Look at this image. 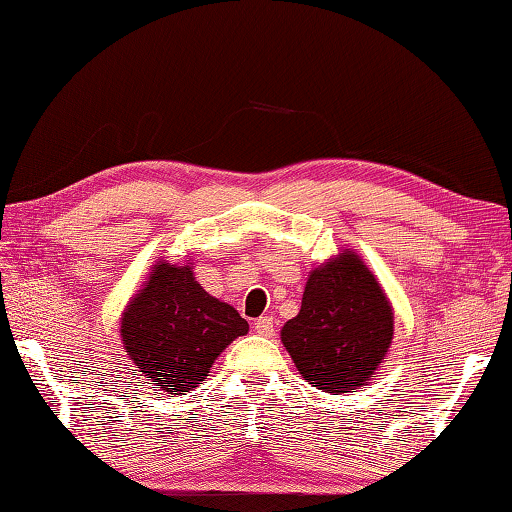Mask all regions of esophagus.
<instances>
[{"label": "esophagus", "mask_w": 512, "mask_h": 512, "mask_svg": "<svg viewBox=\"0 0 512 512\" xmlns=\"http://www.w3.org/2000/svg\"><path fill=\"white\" fill-rule=\"evenodd\" d=\"M253 329H255V333H259V336H264V338L275 336V322H273V318H268V315H264V318H257Z\"/></svg>", "instance_id": "34e87169"}]
</instances>
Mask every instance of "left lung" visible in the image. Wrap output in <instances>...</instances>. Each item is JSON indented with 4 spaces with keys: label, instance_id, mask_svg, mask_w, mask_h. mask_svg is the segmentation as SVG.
I'll use <instances>...</instances> for the list:
<instances>
[{
    "label": "left lung",
    "instance_id": "8db88e82",
    "mask_svg": "<svg viewBox=\"0 0 512 512\" xmlns=\"http://www.w3.org/2000/svg\"><path fill=\"white\" fill-rule=\"evenodd\" d=\"M392 336V306L353 253L315 268L300 313L282 329L284 347L302 378L329 394L365 385Z\"/></svg>",
    "mask_w": 512,
    "mask_h": 512
}]
</instances>
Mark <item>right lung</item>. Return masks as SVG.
Returning a JSON list of instances; mask_svg holds the SVG:
<instances>
[{
    "label": "right lung",
    "mask_w": 512,
    "mask_h": 512,
    "mask_svg": "<svg viewBox=\"0 0 512 512\" xmlns=\"http://www.w3.org/2000/svg\"><path fill=\"white\" fill-rule=\"evenodd\" d=\"M248 322L194 282L190 266L159 264L120 324L127 356L156 392H190Z\"/></svg>",
    "instance_id": "1"
}]
</instances>
